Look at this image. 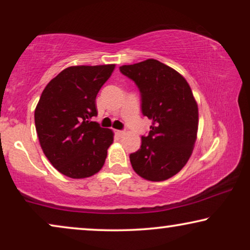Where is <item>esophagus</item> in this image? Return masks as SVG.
Listing matches in <instances>:
<instances>
[{
  "label": "esophagus",
  "mask_w": 250,
  "mask_h": 250,
  "mask_svg": "<svg viewBox=\"0 0 250 250\" xmlns=\"http://www.w3.org/2000/svg\"><path fill=\"white\" fill-rule=\"evenodd\" d=\"M115 133H116V134H117L118 136H123V135L125 134V132H124V131H121V129H117V131H116Z\"/></svg>",
  "instance_id": "1"
}]
</instances>
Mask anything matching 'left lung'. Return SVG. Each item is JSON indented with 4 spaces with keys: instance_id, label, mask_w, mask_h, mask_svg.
I'll list each match as a JSON object with an SVG mask.
<instances>
[{
    "instance_id": "obj_1",
    "label": "left lung",
    "mask_w": 250,
    "mask_h": 250,
    "mask_svg": "<svg viewBox=\"0 0 250 250\" xmlns=\"http://www.w3.org/2000/svg\"><path fill=\"white\" fill-rule=\"evenodd\" d=\"M141 95V111L151 119L141 146L129 155L133 169L143 179L164 181L189 160L198 131V105L182 75L158 60L119 67Z\"/></svg>"
}]
</instances>
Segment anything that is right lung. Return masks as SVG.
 I'll return each instance as SVG.
<instances>
[{
	"mask_svg": "<svg viewBox=\"0 0 250 250\" xmlns=\"http://www.w3.org/2000/svg\"><path fill=\"white\" fill-rule=\"evenodd\" d=\"M115 64L74 66L46 85L35 109V126L42 150L54 168L71 179L94 175L104 166L114 141L100 127L95 98Z\"/></svg>",
	"mask_w": 250,
	"mask_h": 250,
	"instance_id": "obj_1",
	"label": "right lung"
}]
</instances>
